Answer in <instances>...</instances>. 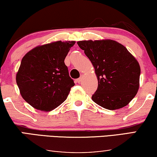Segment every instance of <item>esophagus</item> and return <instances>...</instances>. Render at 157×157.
<instances>
[{
  "label": "esophagus",
  "mask_w": 157,
  "mask_h": 157,
  "mask_svg": "<svg viewBox=\"0 0 157 157\" xmlns=\"http://www.w3.org/2000/svg\"><path fill=\"white\" fill-rule=\"evenodd\" d=\"M82 78H83V76H81L80 77V78H78V79H77L76 81H77V82H78V83H80L81 82V81H82Z\"/></svg>",
  "instance_id": "1"
}]
</instances>
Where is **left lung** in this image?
Here are the masks:
<instances>
[{
    "label": "left lung",
    "mask_w": 157,
    "mask_h": 157,
    "mask_svg": "<svg viewBox=\"0 0 157 157\" xmlns=\"http://www.w3.org/2000/svg\"><path fill=\"white\" fill-rule=\"evenodd\" d=\"M77 44L91 61L98 79L92 100L109 110L129 104L139 88L141 68L136 58L113 40H81Z\"/></svg>",
    "instance_id": "left-lung-1"
}]
</instances>
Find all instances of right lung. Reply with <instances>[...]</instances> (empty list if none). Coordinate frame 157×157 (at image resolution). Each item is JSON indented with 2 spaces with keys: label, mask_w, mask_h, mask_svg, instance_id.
Returning a JSON list of instances; mask_svg holds the SVG:
<instances>
[{
  "label": "right lung",
  "mask_w": 157,
  "mask_h": 157,
  "mask_svg": "<svg viewBox=\"0 0 157 157\" xmlns=\"http://www.w3.org/2000/svg\"><path fill=\"white\" fill-rule=\"evenodd\" d=\"M75 43L58 40L38 46L23 56L16 83L21 96L33 108L50 111L67 98L75 83L64 60Z\"/></svg>",
  "instance_id": "add662e5"
}]
</instances>
